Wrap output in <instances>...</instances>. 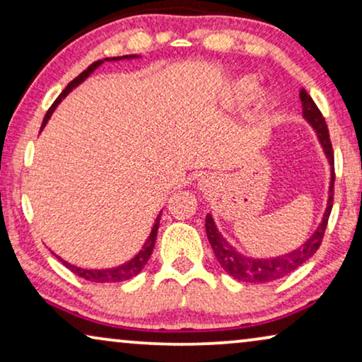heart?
I'll return each instance as SVG.
<instances>
[{"label":"heart","instance_id":"obj_1","mask_svg":"<svg viewBox=\"0 0 362 362\" xmlns=\"http://www.w3.org/2000/svg\"><path fill=\"white\" fill-rule=\"evenodd\" d=\"M254 90V86L252 82H244L239 86V95H249V93Z\"/></svg>","mask_w":362,"mask_h":362}]
</instances>
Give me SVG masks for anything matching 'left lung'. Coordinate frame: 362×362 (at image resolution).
I'll list each match as a JSON object with an SVG mask.
<instances>
[{
  "label": "left lung",
  "mask_w": 362,
  "mask_h": 362,
  "mask_svg": "<svg viewBox=\"0 0 362 362\" xmlns=\"http://www.w3.org/2000/svg\"><path fill=\"white\" fill-rule=\"evenodd\" d=\"M300 100L303 105V115L306 120L311 123V127L315 128L318 133V138L321 141V146L328 156L329 165H331V186H329V201L328 207H326L323 222L316 229L313 235L310 237L308 242L300 249H296L291 254H286L284 257H276V259H249V257L240 255L224 237L219 234L217 227L212 221V217L206 216V232L209 244L214 250L216 259L219 260L222 269H224L230 276H234L235 280L240 281H249V284H267V281L279 280L281 276L291 274V272L298 269L300 265H303L306 260L311 259L316 254V250L320 249L321 242H323L326 226H328V219L333 209V196H334V151L333 145L329 140V132L328 125H326L323 113L320 112V108L316 107L313 98L310 97V93L301 88L300 90Z\"/></svg>",
  "instance_id": "1"
}]
</instances>
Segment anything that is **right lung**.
Masks as SVG:
<instances>
[{"instance_id":"1","label":"right lung","mask_w":362,"mask_h":362,"mask_svg":"<svg viewBox=\"0 0 362 362\" xmlns=\"http://www.w3.org/2000/svg\"><path fill=\"white\" fill-rule=\"evenodd\" d=\"M130 57H136V56L107 57L105 61H120V59H130ZM100 64H103V61H95L93 64H90V66H88L82 74H78V76L74 78L72 82H69V86L64 88L61 95L56 98V102H54L52 105H51V108H49V110H47L46 117H44V120H42L41 130H42L44 127H46V123H47L49 118H51L52 112L56 110L57 103L61 102L62 98L66 97L67 93L71 92L74 87H77L78 83L86 81V78L90 76V74L95 71V69L100 66ZM160 219H161V214L156 217V222H155V226H153L151 234H150V237H148L145 247H143V249L140 250V254H138L135 259H132L125 265H120V267H117V269H108V270H87V269H78V267H74V265L67 264V262H64V260H62V264L66 265L69 270L74 272V274L81 276V279H86L88 281H95V284H117V281H125L128 279H132V276H135V275L140 274V272L143 270V267L146 265L148 259H150V255H151V252H153V247H155V242H156V234H158V227H160Z\"/></svg>"}]
</instances>
